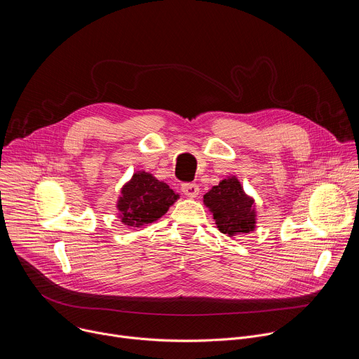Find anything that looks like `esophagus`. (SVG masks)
Wrapping results in <instances>:
<instances>
[{
	"label": "esophagus",
	"instance_id": "esophagus-1",
	"mask_svg": "<svg viewBox=\"0 0 359 359\" xmlns=\"http://www.w3.org/2000/svg\"><path fill=\"white\" fill-rule=\"evenodd\" d=\"M182 191L184 193V196L193 198V197H197V194L200 193V189L197 183H184L182 186Z\"/></svg>",
	"mask_w": 359,
	"mask_h": 359
}]
</instances>
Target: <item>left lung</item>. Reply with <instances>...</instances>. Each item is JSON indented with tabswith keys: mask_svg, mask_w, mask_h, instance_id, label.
Returning a JSON list of instances; mask_svg holds the SVG:
<instances>
[{
	"mask_svg": "<svg viewBox=\"0 0 359 359\" xmlns=\"http://www.w3.org/2000/svg\"><path fill=\"white\" fill-rule=\"evenodd\" d=\"M203 203L213 215L217 229L229 237L251 233L257 224L254 198L244 191L236 176L213 186L203 196Z\"/></svg>",
	"mask_w": 359,
	"mask_h": 359,
	"instance_id": "left-lung-1",
	"label": "left lung"
}]
</instances>
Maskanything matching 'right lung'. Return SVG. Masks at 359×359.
<instances>
[{"label": "right lung", "mask_w": 359, "mask_h": 359, "mask_svg": "<svg viewBox=\"0 0 359 359\" xmlns=\"http://www.w3.org/2000/svg\"><path fill=\"white\" fill-rule=\"evenodd\" d=\"M177 198L179 193L166 183L139 170L121 189L116 203L118 217L125 226L144 227L166 215Z\"/></svg>", "instance_id": "obj_1"}]
</instances>
